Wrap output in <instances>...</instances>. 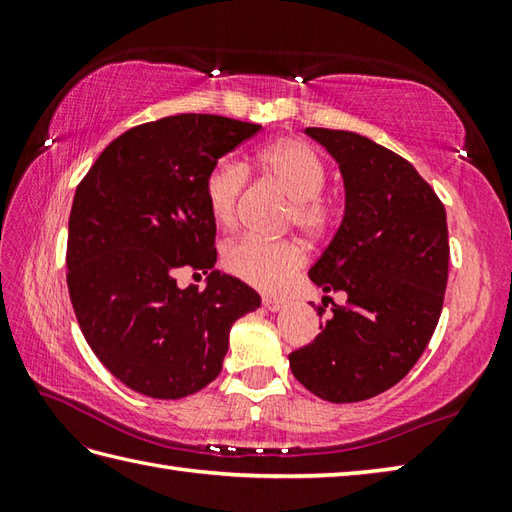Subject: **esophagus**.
<instances>
[{
	"label": "esophagus",
	"mask_w": 512,
	"mask_h": 512,
	"mask_svg": "<svg viewBox=\"0 0 512 512\" xmlns=\"http://www.w3.org/2000/svg\"><path fill=\"white\" fill-rule=\"evenodd\" d=\"M286 306V301L281 297H264V308L270 312H277Z\"/></svg>",
	"instance_id": "34e87169"
}]
</instances>
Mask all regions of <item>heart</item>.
Listing matches in <instances>:
<instances>
[{
    "instance_id": "1",
    "label": "heart",
    "mask_w": 512,
    "mask_h": 512,
    "mask_svg": "<svg viewBox=\"0 0 512 512\" xmlns=\"http://www.w3.org/2000/svg\"><path fill=\"white\" fill-rule=\"evenodd\" d=\"M255 165L290 198L288 222L310 237H321L336 220V206L321 195L323 162L299 140H275L257 151ZM246 187V171L237 162H217L204 178V198L217 224L233 226ZM233 277L262 290H279L306 262V250L295 239L239 237L222 253Z\"/></svg>"
}]
</instances>
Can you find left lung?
Listing matches in <instances>:
<instances>
[{
    "instance_id": "8db88e82",
    "label": "left lung",
    "mask_w": 512,
    "mask_h": 512,
    "mask_svg": "<svg viewBox=\"0 0 512 512\" xmlns=\"http://www.w3.org/2000/svg\"><path fill=\"white\" fill-rule=\"evenodd\" d=\"M306 134L339 162L345 184L343 222L308 277L347 301L332 303L321 334L288 361L314 396L358 402L400 383L427 350L449 277L447 211L387 147L341 129Z\"/></svg>"
}]
</instances>
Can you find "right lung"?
I'll list each match as a JSON object with an SVG mask.
<instances>
[{"instance_id":"add662e5","label":"right lung","mask_w":512,"mask_h":512,"mask_svg":"<svg viewBox=\"0 0 512 512\" xmlns=\"http://www.w3.org/2000/svg\"><path fill=\"white\" fill-rule=\"evenodd\" d=\"M262 125L178 114L112 140L74 193L68 290L85 341L129 389L176 400L222 372L231 325L257 292L215 266V217L204 178ZM212 270L178 289L177 270Z\"/></svg>"}]
</instances>
